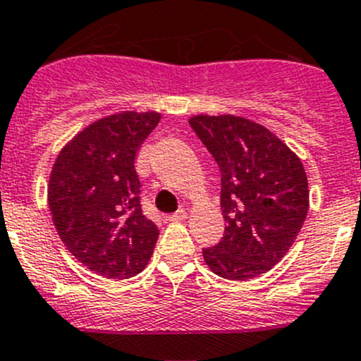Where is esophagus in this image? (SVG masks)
<instances>
[{
	"mask_svg": "<svg viewBox=\"0 0 361 361\" xmlns=\"http://www.w3.org/2000/svg\"><path fill=\"white\" fill-rule=\"evenodd\" d=\"M185 218H187V211H185V209H178L176 213L167 214V220H169V221H174V224H176V221L185 220Z\"/></svg>",
	"mask_w": 361,
	"mask_h": 361,
	"instance_id": "1",
	"label": "esophagus"
}]
</instances>
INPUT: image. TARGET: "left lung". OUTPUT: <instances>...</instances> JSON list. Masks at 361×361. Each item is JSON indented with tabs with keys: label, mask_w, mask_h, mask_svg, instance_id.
Segmentation results:
<instances>
[{
	"label": "left lung",
	"mask_w": 361,
	"mask_h": 361,
	"mask_svg": "<svg viewBox=\"0 0 361 361\" xmlns=\"http://www.w3.org/2000/svg\"><path fill=\"white\" fill-rule=\"evenodd\" d=\"M221 173L224 238L204 248V262L220 278L246 281L271 271L304 225L307 176L300 159L276 134L234 115L188 120Z\"/></svg>",
	"instance_id": "8db88e82"
}]
</instances>
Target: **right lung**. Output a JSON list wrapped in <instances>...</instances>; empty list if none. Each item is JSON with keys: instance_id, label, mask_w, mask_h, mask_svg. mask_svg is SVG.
I'll return each instance as SVG.
<instances>
[{"instance_id": "add662e5", "label": "right lung", "mask_w": 361, "mask_h": 361, "mask_svg": "<svg viewBox=\"0 0 361 361\" xmlns=\"http://www.w3.org/2000/svg\"><path fill=\"white\" fill-rule=\"evenodd\" d=\"M160 113L123 111L76 134L49 181L54 225L69 253L96 274L127 279L147 267L159 228L141 211L134 159Z\"/></svg>"}]
</instances>
